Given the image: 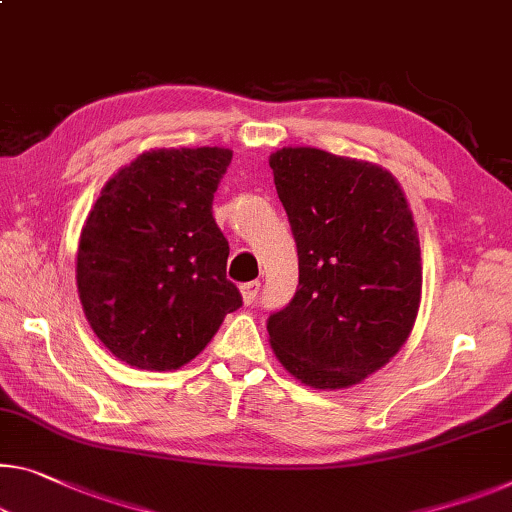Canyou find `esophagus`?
<instances>
[{"label":"esophagus","mask_w":512,"mask_h":512,"mask_svg":"<svg viewBox=\"0 0 512 512\" xmlns=\"http://www.w3.org/2000/svg\"><path fill=\"white\" fill-rule=\"evenodd\" d=\"M240 290H242V300H245V304H254L258 293H261V283H258V281H249V283H245V286H242Z\"/></svg>","instance_id":"1"}]
</instances>
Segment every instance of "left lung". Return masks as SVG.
<instances>
[{
  "instance_id": "8db88e82",
  "label": "left lung",
  "mask_w": 512,
  "mask_h": 512,
  "mask_svg": "<svg viewBox=\"0 0 512 512\" xmlns=\"http://www.w3.org/2000/svg\"><path fill=\"white\" fill-rule=\"evenodd\" d=\"M270 167L300 261L293 300L267 318L274 355L309 387H350L412 332L421 300L412 212L371 162L302 146L272 153Z\"/></svg>"
}]
</instances>
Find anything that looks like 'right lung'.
Returning a JSON list of instances; mask_svg holds the SVG:
<instances>
[{
    "instance_id": "obj_1",
    "label": "right lung",
    "mask_w": 512,
    "mask_h": 512,
    "mask_svg": "<svg viewBox=\"0 0 512 512\" xmlns=\"http://www.w3.org/2000/svg\"><path fill=\"white\" fill-rule=\"evenodd\" d=\"M229 148H157L98 196L77 249V290L105 348L144 371H174L210 343L242 295L212 199Z\"/></svg>"
}]
</instances>
